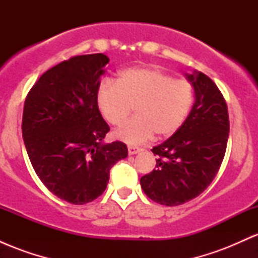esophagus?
<instances>
[{
    "instance_id": "obj_1",
    "label": "esophagus",
    "mask_w": 258,
    "mask_h": 258,
    "mask_svg": "<svg viewBox=\"0 0 258 258\" xmlns=\"http://www.w3.org/2000/svg\"><path fill=\"white\" fill-rule=\"evenodd\" d=\"M139 152H141V149H139L138 147L128 146V154H130V155H135V154H137Z\"/></svg>"
}]
</instances>
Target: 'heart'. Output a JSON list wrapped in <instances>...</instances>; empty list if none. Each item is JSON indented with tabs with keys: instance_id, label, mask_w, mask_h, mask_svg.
Returning a JSON list of instances; mask_svg holds the SVG:
<instances>
[{
	"instance_id": "obj_1",
	"label": "heart",
	"mask_w": 258,
	"mask_h": 258,
	"mask_svg": "<svg viewBox=\"0 0 258 258\" xmlns=\"http://www.w3.org/2000/svg\"><path fill=\"white\" fill-rule=\"evenodd\" d=\"M97 106L110 125L120 126L135 106L136 116L114 133L128 144L143 143L154 136L167 138L185 122L194 102L193 85L174 79L160 68L122 70L116 82L104 81L97 91Z\"/></svg>"
}]
</instances>
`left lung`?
<instances>
[{
	"mask_svg": "<svg viewBox=\"0 0 258 258\" xmlns=\"http://www.w3.org/2000/svg\"><path fill=\"white\" fill-rule=\"evenodd\" d=\"M195 103L179 131L154 147L156 168L141 178L148 198L166 206L182 205L200 195L220 170L229 136L227 103L205 74H186Z\"/></svg>",
	"mask_w": 258,
	"mask_h": 258,
	"instance_id": "left-lung-1",
	"label": "left lung"
}]
</instances>
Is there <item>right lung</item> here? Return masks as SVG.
<instances>
[{
	"instance_id": "1",
	"label": "right lung",
	"mask_w": 258,
	"mask_h": 258,
	"mask_svg": "<svg viewBox=\"0 0 258 258\" xmlns=\"http://www.w3.org/2000/svg\"><path fill=\"white\" fill-rule=\"evenodd\" d=\"M109 58L75 55L47 70L26 96L22 132L35 172L55 197L84 205L100 197L110 168L127 156L122 142L103 143L110 131L97 106Z\"/></svg>"
}]
</instances>
